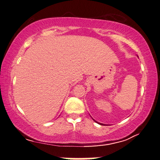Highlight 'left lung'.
<instances>
[{
	"instance_id": "left-lung-1",
	"label": "left lung",
	"mask_w": 160,
	"mask_h": 160,
	"mask_svg": "<svg viewBox=\"0 0 160 160\" xmlns=\"http://www.w3.org/2000/svg\"><path fill=\"white\" fill-rule=\"evenodd\" d=\"M94 121H95V122H97V123H98V122H96V120H94ZM98 124H100V123H98Z\"/></svg>"
}]
</instances>
